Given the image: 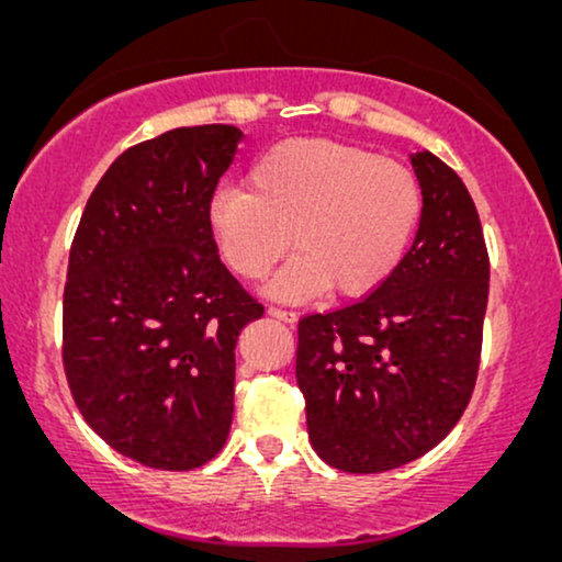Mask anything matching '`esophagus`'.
Listing matches in <instances>:
<instances>
[{"instance_id":"1","label":"esophagus","mask_w":562,"mask_h":562,"mask_svg":"<svg viewBox=\"0 0 562 562\" xmlns=\"http://www.w3.org/2000/svg\"><path fill=\"white\" fill-rule=\"evenodd\" d=\"M268 317L279 319V322H286V325H294L296 322V312H289V310H279V306H268Z\"/></svg>"}]
</instances>
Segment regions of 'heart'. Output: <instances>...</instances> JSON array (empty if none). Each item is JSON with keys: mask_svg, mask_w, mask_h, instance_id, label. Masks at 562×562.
<instances>
[{"mask_svg": "<svg viewBox=\"0 0 562 562\" xmlns=\"http://www.w3.org/2000/svg\"><path fill=\"white\" fill-rule=\"evenodd\" d=\"M248 189L222 187L206 225L225 263L258 281L283 252H299L268 294L286 302L335 289L366 296L402 263L422 220L409 166L329 137H289L252 160Z\"/></svg>", "mask_w": 562, "mask_h": 562, "instance_id": "obj_1", "label": "heart"}]
</instances>
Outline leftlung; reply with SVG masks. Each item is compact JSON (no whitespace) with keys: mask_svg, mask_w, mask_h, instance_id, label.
Returning a JSON list of instances; mask_svg holds the SVG:
<instances>
[{"mask_svg":"<svg viewBox=\"0 0 562 562\" xmlns=\"http://www.w3.org/2000/svg\"><path fill=\"white\" fill-rule=\"evenodd\" d=\"M422 220L379 289L299 322L296 383L312 448L345 473H383L442 442L471 402L488 304V252L460 176L412 156Z\"/></svg>","mask_w":562,"mask_h":562,"instance_id":"1","label":"left lung"}]
</instances>
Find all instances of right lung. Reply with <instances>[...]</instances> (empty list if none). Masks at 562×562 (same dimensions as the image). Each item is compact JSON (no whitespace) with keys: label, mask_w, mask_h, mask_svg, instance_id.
<instances>
[{"label":"right lung","mask_w":562,"mask_h":562,"mask_svg":"<svg viewBox=\"0 0 562 562\" xmlns=\"http://www.w3.org/2000/svg\"><path fill=\"white\" fill-rule=\"evenodd\" d=\"M243 133L176 127L91 191L64 291V368L87 425L135 463L191 471L233 425L235 345L263 314L220 260L206 212Z\"/></svg>","instance_id":"add662e5"}]
</instances>
